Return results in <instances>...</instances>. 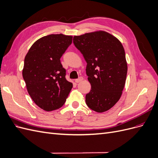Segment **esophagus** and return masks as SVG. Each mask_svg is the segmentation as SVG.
<instances>
[{"label":"esophagus","mask_w":158,"mask_h":158,"mask_svg":"<svg viewBox=\"0 0 158 158\" xmlns=\"http://www.w3.org/2000/svg\"><path fill=\"white\" fill-rule=\"evenodd\" d=\"M82 80H83V78L82 77H80L79 78L75 80V82L76 83H79V82H81V81H82Z\"/></svg>","instance_id":"1"}]
</instances>
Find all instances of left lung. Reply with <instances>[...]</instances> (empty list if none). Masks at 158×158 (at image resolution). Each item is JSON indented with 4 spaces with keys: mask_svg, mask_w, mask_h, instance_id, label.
Returning a JSON list of instances; mask_svg holds the SVG:
<instances>
[{
    "mask_svg": "<svg viewBox=\"0 0 158 158\" xmlns=\"http://www.w3.org/2000/svg\"><path fill=\"white\" fill-rule=\"evenodd\" d=\"M73 43L87 63L91 90L85 95V103L93 111H107L118 101L125 87L127 63L123 46L104 31L76 35Z\"/></svg>",
    "mask_w": 158,
    "mask_h": 158,
    "instance_id": "8db88e82",
    "label": "left lung"
}]
</instances>
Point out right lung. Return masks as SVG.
Segmentation results:
<instances>
[{
  "label": "right lung",
  "instance_id": "add662e5",
  "mask_svg": "<svg viewBox=\"0 0 158 158\" xmlns=\"http://www.w3.org/2000/svg\"><path fill=\"white\" fill-rule=\"evenodd\" d=\"M73 41V36L51 34L33 44L25 56L22 70L28 94L46 111L63 106L73 88L65 78L60 59Z\"/></svg>",
  "mask_w": 158,
  "mask_h": 158
}]
</instances>
